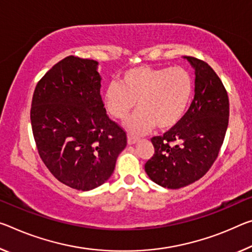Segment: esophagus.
Listing matches in <instances>:
<instances>
[{
  "mask_svg": "<svg viewBox=\"0 0 252 252\" xmlns=\"http://www.w3.org/2000/svg\"><path fill=\"white\" fill-rule=\"evenodd\" d=\"M138 141H139V138L134 137V135L127 134V143H129V145H134V143Z\"/></svg>",
  "mask_w": 252,
  "mask_h": 252,
  "instance_id": "1",
  "label": "esophagus"
}]
</instances>
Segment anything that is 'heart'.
<instances>
[{"label":"heart","mask_w":252,"mask_h":252,"mask_svg":"<svg viewBox=\"0 0 252 252\" xmlns=\"http://www.w3.org/2000/svg\"><path fill=\"white\" fill-rule=\"evenodd\" d=\"M193 90V78L183 67L140 66L126 70L120 83L111 82L103 101L117 120L129 117L137 102L139 110L127 120L126 126L131 132L141 134L155 125L160 130L176 126L186 113Z\"/></svg>","instance_id":"obj_1"}]
</instances>
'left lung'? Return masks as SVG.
Returning a JSON list of instances; mask_svg holds the SVG:
<instances>
[{
    "mask_svg": "<svg viewBox=\"0 0 252 252\" xmlns=\"http://www.w3.org/2000/svg\"><path fill=\"white\" fill-rule=\"evenodd\" d=\"M195 68V96L176 126L151 138L155 154L146 173L155 183L177 189L198 181L217 160L229 125L227 92L209 63L186 56Z\"/></svg>",
    "mask_w": 252,
    "mask_h": 252,
    "instance_id": "obj_1",
    "label": "left lung"
}]
</instances>
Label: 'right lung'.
<instances>
[{"label":"right lung","instance_id":"1","mask_svg":"<svg viewBox=\"0 0 252 252\" xmlns=\"http://www.w3.org/2000/svg\"><path fill=\"white\" fill-rule=\"evenodd\" d=\"M97 62L62 59L35 86L30 119L38 154L59 182L78 190L113 173L126 132L106 114Z\"/></svg>","mask_w":252,"mask_h":252}]
</instances>
